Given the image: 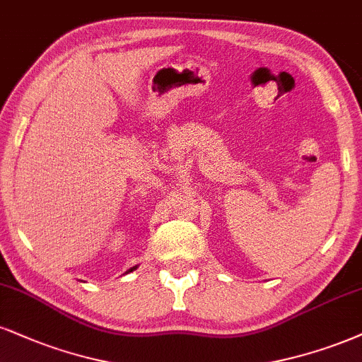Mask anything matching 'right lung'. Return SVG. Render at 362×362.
<instances>
[{"label":"right lung","instance_id":"right-lung-1","mask_svg":"<svg viewBox=\"0 0 362 362\" xmlns=\"http://www.w3.org/2000/svg\"><path fill=\"white\" fill-rule=\"evenodd\" d=\"M134 269H136V267H132V269H131V270H129V272H132V270H134Z\"/></svg>","mask_w":362,"mask_h":362}]
</instances>
